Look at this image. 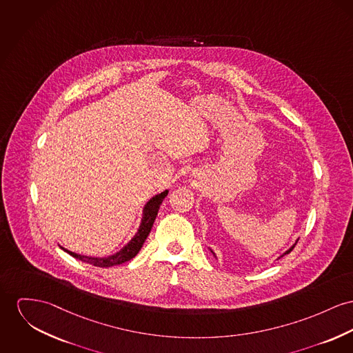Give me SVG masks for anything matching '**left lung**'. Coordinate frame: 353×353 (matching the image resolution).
<instances>
[{
    "instance_id": "8db88e82",
    "label": "left lung",
    "mask_w": 353,
    "mask_h": 353,
    "mask_svg": "<svg viewBox=\"0 0 353 353\" xmlns=\"http://www.w3.org/2000/svg\"><path fill=\"white\" fill-rule=\"evenodd\" d=\"M293 248H294V246H293ZM293 248H290V249H289V250H288V252H286V253H285V254H289V253H290V252H292V250H293ZM285 254H283V256H285Z\"/></svg>"
}]
</instances>
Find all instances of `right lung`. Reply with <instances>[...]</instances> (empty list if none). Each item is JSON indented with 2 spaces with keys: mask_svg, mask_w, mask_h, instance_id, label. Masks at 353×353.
Instances as JSON below:
<instances>
[{
  "mask_svg": "<svg viewBox=\"0 0 353 353\" xmlns=\"http://www.w3.org/2000/svg\"><path fill=\"white\" fill-rule=\"evenodd\" d=\"M167 192H168V191L165 190L163 192L155 195L152 199H150V202H148V203L145 205V208H144L143 219H141V228H139L138 233L131 239V242H130L127 246H124L117 254H114V256H111V257H107V259H94V257L80 256V254L72 253V252L65 250V249H64V250H65L68 254H71L72 257L80 259V261H83V262H87V263H90V265L99 266V268H111V266H115V265H119V263H124V262L134 259V257L138 254V252L141 250V248L143 246V243H144L147 235L150 234L151 228H152V225H154V222H155V218H157V215H158L159 208H161V205H162V202H163Z\"/></svg>",
  "mask_w": 353,
  "mask_h": 353,
  "instance_id": "right-lung-1",
  "label": "right lung"
}]
</instances>
